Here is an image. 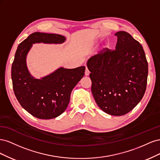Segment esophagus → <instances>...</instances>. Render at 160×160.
Here are the masks:
<instances>
[{"mask_svg":"<svg viewBox=\"0 0 160 160\" xmlns=\"http://www.w3.org/2000/svg\"><path fill=\"white\" fill-rule=\"evenodd\" d=\"M89 74H90V72H89V71L88 70V67H86L85 72V76H88Z\"/></svg>","mask_w":160,"mask_h":160,"instance_id":"34e87169","label":"esophagus"}]
</instances>
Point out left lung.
<instances>
[{
  "mask_svg": "<svg viewBox=\"0 0 160 160\" xmlns=\"http://www.w3.org/2000/svg\"><path fill=\"white\" fill-rule=\"evenodd\" d=\"M115 50L90 57L87 62L91 92L96 103L106 113H128L142 100L147 86L148 65L139 42L125 31L115 33Z\"/></svg>",
  "mask_w": 160,
  "mask_h": 160,
  "instance_id": "1",
  "label": "left lung"
}]
</instances>
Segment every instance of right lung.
<instances>
[{
  "label": "right lung",
  "instance_id": "obj_1",
  "mask_svg": "<svg viewBox=\"0 0 160 160\" xmlns=\"http://www.w3.org/2000/svg\"><path fill=\"white\" fill-rule=\"evenodd\" d=\"M66 38L58 34L36 32L18 45L11 68L14 95L21 105L34 117L55 118L69 105L71 93L85 75V67H59L51 73L37 79L27 65V57L33 44H62Z\"/></svg>",
  "mask_w": 160,
  "mask_h": 160
}]
</instances>
